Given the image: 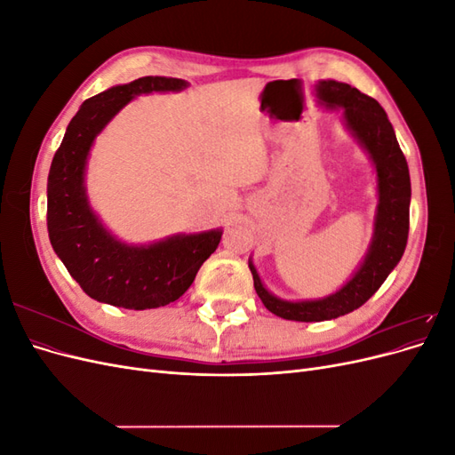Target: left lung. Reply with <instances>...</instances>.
Wrapping results in <instances>:
<instances>
[{
  "label": "left lung",
  "instance_id": "1",
  "mask_svg": "<svg viewBox=\"0 0 455 455\" xmlns=\"http://www.w3.org/2000/svg\"><path fill=\"white\" fill-rule=\"evenodd\" d=\"M316 99L326 109H338L346 131L368 156L376 172L378 204L371 224V239L361 264L338 291L323 298L286 299L269 292L261 283L252 256L249 267L256 294L273 315L286 321L321 323L359 309L376 294L383 281L401 261L410 226V172L395 136V129L378 100L336 79H321L315 85Z\"/></svg>",
  "mask_w": 455,
  "mask_h": 455
}]
</instances>
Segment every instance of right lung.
I'll return each instance as SVG.
<instances>
[{
    "label": "right lung",
    "instance_id": "add662e5",
    "mask_svg": "<svg viewBox=\"0 0 455 455\" xmlns=\"http://www.w3.org/2000/svg\"><path fill=\"white\" fill-rule=\"evenodd\" d=\"M186 79L140 77L109 87L79 106L47 178V229L52 251L85 294L125 309H156L180 298L222 239V228L132 244L117 239L87 194L91 149L109 121L140 94L180 92Z\"/></svg>",
    "mask_w": 455,
    "mask_h": 455
}]
</instances>
